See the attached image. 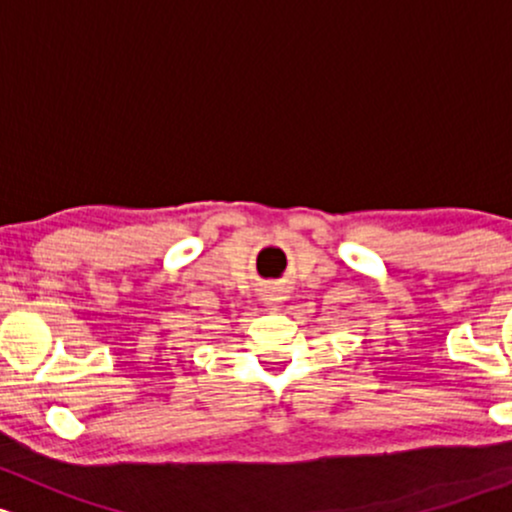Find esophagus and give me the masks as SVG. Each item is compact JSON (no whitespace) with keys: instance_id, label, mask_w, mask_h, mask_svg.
<instances>
[{"instance_id":"obj_1","label":"esophagus","mask_w":512,"mask_h":512,"mask_svg":"<svg viewBox=\"0 0 512 512\" xmlns=\"http://www.w3.org/2000/svg\"><path fill=\"white\" fill-rule=\"evenodd\" d=\"M283 300H285L283 292H278V290H275V287H271V290L263 292V302H266L268 307H278V304L283 302Z\"/></svg>"}]
</instances>
